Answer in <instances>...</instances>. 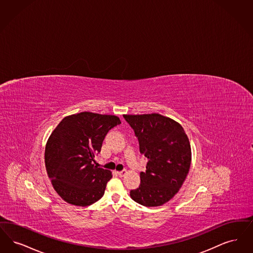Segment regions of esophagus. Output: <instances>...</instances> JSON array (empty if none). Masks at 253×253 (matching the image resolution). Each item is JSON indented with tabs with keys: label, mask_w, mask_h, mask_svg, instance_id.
Returning a JSON list of instances; mask_svg holds the SVG:
<instances>
[{
	"label": "esophagus",
	"mask_w": 253,
	"mask_h": 253,
	"mask_svg": "<svg viewBox=\"0 0 253 253\" xmlns=\"http://www.w3.org/2000/svg\"><path fill=\"white\" fill-rule=\"evenodd\" d=\"M126 173H127V171H126V170H122V171L117 172V174H118V175H119L120 176H125Z\"/></svg>",
	"instance_id": "34e87169"
}]
</instances>
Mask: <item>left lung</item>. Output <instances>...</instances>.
Masks as SVG:
<instances>
[{
	"label": "left lung",
	"instance_id": "obj_1",
	"mask_svg": "<svg viewBox=\"0 0 253 253\" xmlns=\"http://www.w3.org/2000/svg\"><path fill=\"white\" fill-rule=\"evenodd\" d=\"M148 159L141 184L130 197L146 207L162 206L182 186L191 165V146L182 126L158 113L124 115Z\"/></svg>",
	"mask_w": 253,
	"mask_h": 253
}]
</instances>
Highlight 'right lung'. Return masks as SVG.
<instances>
[{
  "label": "right lung",
  "mask_w": 253,
  "mask_h": 253,
  "mask_svg": "<svg viewBox=\"0 0 253 253\" xmlns=\"http://www.w3.org/2000/svg\"><path fill=\"white\" fill-rule=\"evenodd\" d=\"M121 124L114 115L80 112L67 116L51 134L45 148V166L52 184L68 203L86 207L103 197L111 172L93 165L102 143Z\"/></svg>",
  "instance_id": "1"
}]
</instances>
